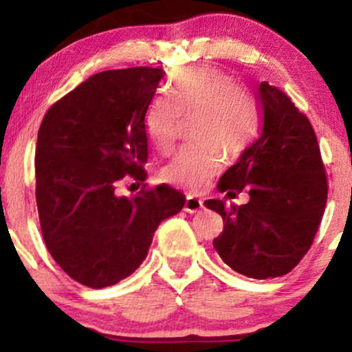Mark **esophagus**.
Returning <instances> with one entry per match:
<instances>
[{
    "mask_svg": "<svg viewBox=\"0 0 352 352\" xmlns=\"http://www.w3.org/2000/svg\"><path fill=\"white\" fill-rule=\"evenodd\" d=\"M185 212L188 213H197L204 208V201L193 195H187V200H185Z\"/></svg>",
    "mask_w": 352,
    "mask_h": 352,
    "instance_id": "34e87169",
    "label": "esophagus"
}]
</instances>
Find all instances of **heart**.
Here are the masks:
<instances>
[{
    "label": "heart",
    "mask_w": 352,
    "mask_h": 352,
    "mask_svg": "<svg viewBox=\"0 0 352 352\" xmlns=\"http://www.w3.org/2000/svg\"><path fill=\"white\" fill-rule=\"evenodd\" d=\"M232 76L213 66H190L173 76L168 98H157L147 107L144 127L157 151H172L184 119H193L192 137L200 144L180 148L164 167L170 184L190 190L207 187L220 172L223 153L243 147L252 132V112Z\"/></svg>",
    "instance_id": "heart-1"
}]
</instances>
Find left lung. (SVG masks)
Masks as SVG:
<instances>
[{"instance_id": "obj_1", "label": "left lung", "mask_w": 352, "mask_h": 352, "mask_svg": "<svg viewBox=\"0 0 352 352\" xmlns=\"http://www.w3.org/2000/svg\"><path fill=\"white\" fill-rule=\"evenodd\" d=\"M261 129L218 190L235 199L248 190L245 205L207 200L223 218L213 240L221 260L236 273L266 280L289 273L308 253L324 213L328 179L309 119L278 87H258Z\"/></svg>"}]
</instances>
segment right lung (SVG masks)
Instances as JSON below:
<instances>
[{"instance_id": "right-lung-1", "label": "right lung", "mask_w": 352, "mask_h": 352, "mask_svg": "<svg viewBox=\"0 0 352 352\" xmlns=\"http://www.w3.org/2000/svg\"><path fill=\"white\" fill-rule=\"evenodd\" d=\"M159 67L91 76L50 107L38 132L36 204L44 243L72 280L106 288L139 268L153 233L185 195L168 185L119 197L124 177L145 182L144 117Z\"/></svg>"}]
</instances>
